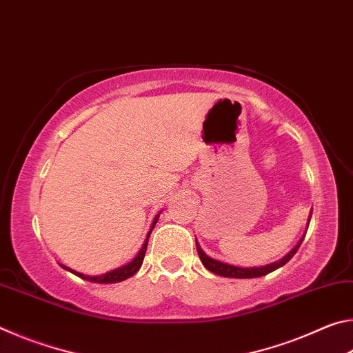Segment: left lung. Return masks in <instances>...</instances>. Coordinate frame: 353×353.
<instances>
[{
	"instance_id": "1",
	"label": "left lung",
	"mask_w": 353,
	"mask_h": 353,
	"mask_svg": "<svg viewBox=\"0 0 353 353\" xmlns=\"http://www.w3.org/2000/svg\"><path fill=\"white\" fill-rule=\"evenodd\" d=\"M310 218H312V214H310ZM308 223H310V221H308ZM302 241H303V238L297 243V246L294 249L290 250V252L283 256V259H280L279 261H274V263H271V265L256 266V268H240V266L229 265V263L214 260V259H212V256H208L204 252V250L201 249V246L198 244V240H196V249H198V254H199V259L202 261V265H204L208 271L216 274V276L230 277V279H254V277L266 276V274L276 271V270H279L280 266L286 265V263H288L292 259V255L297 252V249L302 244Z\"/></svg>"
}]
</instances>
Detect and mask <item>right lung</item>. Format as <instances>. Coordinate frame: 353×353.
I'll return each mask as SVG.
<instances>
[{
    "label": "right lung",
    "mask_w": 353,
    "mask_h": 353,
    "mask_svg": "<svg viewBox=\"0 0 353 353\" xmlns=\"http://www.w3.org/2000/svg\"><path fill=\"white\" fill-rule=\"evenodd\" d=\"M159 214H160V213H159ZM159 214H157V216H155L154 221H152L151 230L148 232V236H146L145 243H143V248L140 249V252L137 254L135 259H134L132 261H130V263H128V265H124V266H121V268H117V270L109 271V272H105V274H101V276H85V274H81V272H77V271H74V270H70V268L63 266V265H61V266L63 268V270L73 272L74 276L81 277V279H83V280H88V282H93V283H117V282H123V280L132 277L134 274H135L137 271H139L140 268H141V265H143V259H145V254H146V249H148L149 235H151L154 225L157 224Z\"/></svg>",
    "instance_id": "obj_1"
}]
</instances>
